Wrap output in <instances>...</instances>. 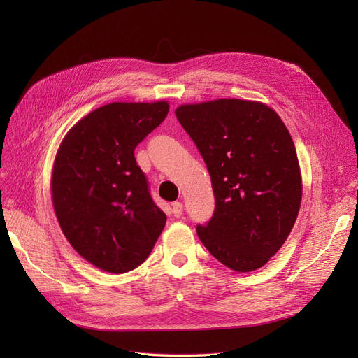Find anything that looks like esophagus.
<instances>
[{"label": "esophagus", "instance_id": "esophagus-1", "mask_svg": "<svg viewBox=\"0 0 358 358\" xmlns=\"http://www.w3.org/2000/svg\"><path fill=\"white\" fill-rule=\"evenodd\" d=\"M171 212L176 216V218H179V216H182V213H183V204L180 201H175L171 204Z\"/></svg>", "mask_w": 358, "mask_h": 358}]
</instances>
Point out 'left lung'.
I'll list each match as a JSON object with an SVG mask.
<instances>
[{
    "instance_id": "1",
    "label": "left lung",
    "mask_w": 358,
    "mask_h": 358,
    "mask_svg": "<svg viewBox=\"0 0 358 358\" xmlns=\"http://www.w3.org/2000/svg\"><path fill=\"white\" fill-rule=\"evenodd\" d=\"M208 166L215 212L197 234L236 272L263 267L287 241L301 203L296 146L282 119L262 101L220 99L175 110Z\"/></svg>"
}]
</instances>
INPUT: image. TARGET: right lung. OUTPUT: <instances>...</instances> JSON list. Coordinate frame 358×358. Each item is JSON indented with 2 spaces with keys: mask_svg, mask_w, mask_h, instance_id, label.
Returning <instances> with one entry per match:
<instances>
[{
  "mask_svg": "<svg viewBox=\"0 0 358 358\" xmlns=\"http://www.w3.org/2000/svg\"><path fill=\"white\" fill-rule=\"evenodd\" d=\"M169 101H116L76 122L57 150L50 192L64 236L96 268L127 273L142 264L166 225L134 149L164 121Z\"/></svg>",
  "mask_w": 358,
  "mask_h": 358,
  "instance_id": "obj_1",
  "label": "right lung"
}]
</instances>
